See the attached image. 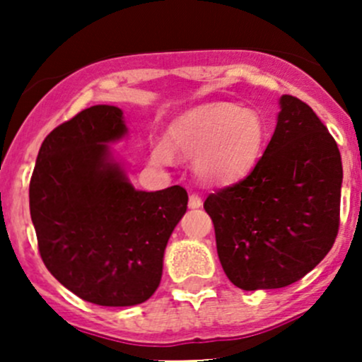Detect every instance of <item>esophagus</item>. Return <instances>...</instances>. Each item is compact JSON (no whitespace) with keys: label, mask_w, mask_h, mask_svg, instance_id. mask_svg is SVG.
I'll list each match as a JSON object with an SVG mask.
<instances>
[{"label":"esophagus","mask_w":362,"mask_h":362,"mask_svg":"<svg viewBox=\"0 0 362 362\" xmlns=\"http://www.w3.org/2000/svg\"><path fill=\"white\" fill-rule=\"evenodd\" d=\"M203 204L202 196L198 194H191L189 196V208H199Z\"/></svg>","instance_id":"1"}]
</instances>
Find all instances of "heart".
<instances>
[{
  "mask_svg": "<svg viewBox=\"0 0 362 362\" xmlns=\"http://www.w3.org/2000/svg\"><path fill=\"white\" fill-rule=\"evenodd\" d=\"M268 144V122L257 110L231 103H214L185 113L168 131V140L152 141L158 164H171L175 152L194 158L203 182L226 185L245 177Z\"/></svg>",
  "mask_w": 362,
  "mask_h": 362,
  "instance_id": "heart-1",
  "label": "heart"
}]
</instances>
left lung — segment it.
I'll return each instance as SVG.
<instances>
[{
	"mask_svg": "<svg viewBox=\"0 0 362 362\" xmlns=\"http://www.w3.org/2000/svg\"><path fill=\"white\" fill-rule=\"evenodd\" d=\"M341 180L327 127L308 105L284 94L254 170L204 199L228 279L243 291L280 289L312 272L337 240Z\"/></svg>",
	"mask_w": 362,
	"mask_h": 362,
	"instance_id": "obj_1",
	"label": "left lung"
}]
</instances>
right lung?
<instances>
[{"label":"right lung","instance_id":"1","mask_svg":"<svg viewBox=\"0 0 362 362\" xmlns=\"http://www.w3.org/2000/svg\"><path fill=\"white\" fill-rule=\"evenodd\" d=\"M127 133L122 110L96 105L43 140L29 211L47 269L83 301L133 306L159 287L164 249L187 210L180 185L136 191L108 144Z\"/></svg>","mask_w":362,"mask_h":362}]
</instances>
